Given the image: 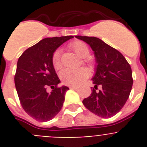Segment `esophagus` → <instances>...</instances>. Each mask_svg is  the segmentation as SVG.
I'll list each match as a JSON object with an SVG mask.
<instances>
[{
  "label": "esophagus",
  "mask_w": 147,
  "mask_h": 147,
  "mask_svg": "<svg viewBox=\"0 0 147 147\" xmlns=\"http://www.w3.org/2000/svg\"><path fill=\"white\" fill-rule=\"evenodd\" d=\"M69 88L70 89H74V90H76V89H78V87H77V86H70Z\"/></svg>",
  "instance_id": "obj_1"
}]
</instances>
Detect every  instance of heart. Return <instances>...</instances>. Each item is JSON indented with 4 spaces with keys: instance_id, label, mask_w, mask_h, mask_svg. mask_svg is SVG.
Here are the masks:
<instances>
[{
    "instance_id": "heart-1",
    "label": "heart",
    "mask_w": 147,
    "mask_h": 147,
    "mask_svg": "<svg viewBox=\"0 0 147 147\" xmlns=\"http://www.w3.org/2000/svg\"><path fill=\"white\" fill-rule=\"evenodd\" d=\"M69 47L75 53L82 58H86L90 55V49L86 44L80 41H76L70 44ZM52 65L55 70H59L62 66L60 50L57 49L52 55ZM84 63L90 66L93 65V62L90 60H85ZM88 76V72L85 68H78V69H69L65 68L63 70L60 74V78L62 82L66 85H77L80 84L84 79Z\"/></svg>"
}]
</instances>
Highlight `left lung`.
I'll list each match as a JSON object with an SVG mask.
<instances>
[{"label": "left lung", "instance_id": "8db88e82", "mask_svg": "<svg viewBox=\"0 0 147 147\" xmlns=\"http://www.w3.org/2000/svg\"><path fill=\"white\" fill-rule=\"evenodd\" d=\"M93 50L97 63L92 79L95 87L82 103L89 111L103 118L117 114L128 99L133 86L130 64L121 52L96 37L76 36ZM98 86L101 90L96 91Z\"/></svg>", "mask_w": 147, "mask_h": 147}]
</instances>
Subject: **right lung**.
<instances>
[{
	"instance_id": "right-lung-1",
	"label": "right lung",
	"mask_w": 147,
	"mask_h": 147,
	"mask_svg": "<svg viewBox=\"0 0 147 147\" xmlns=\"http://www.w3.org/2000/svg\"><path fill=\"white\" fill-rule=\"evenodd\" d=\"M73 36L46 38L29 47L19 57L14 83L22 107L31 117L47 122L63 107L68 87H57L60 79L53 67L52 55ZM52 88L48 93L46 89Z\"/></svg>"
}]
</instances>
